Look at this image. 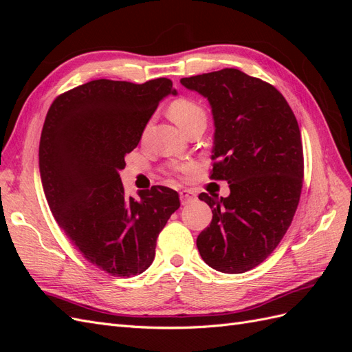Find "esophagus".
<instances>
[{"label": "esophagus", "instance_id": "obj_1", "mask_svg": "<svg viewBox=\"0 0 352 352\" xmlns=\"http://www.w3.org/2000/svg\"><path fill=\"white\" fill-rule=\"evenodd\" d=\"M179 197H180V202H182V206L189 204V202L195 201V198H197L194 190H190V189H182L179 192Z\"/></svg>", "mask_w": 352, "mask_h": 352}]
</instances>
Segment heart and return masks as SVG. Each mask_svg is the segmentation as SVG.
I'll return each instance as SVG.
<instances>
[{"label": "heart", "instance_id": "b5f03b06", "mask_svg": "<svg viewBox=\"0 0 352 352\" xmlns=\"http://www.w3.org/2000/svg\"><path fill=\"white\" fill-rule=\"evenodd\" d=\"M168 114L172 117L173 122L182 127L184 131H186L190 124H194L197 120L206 117L204 110H202L201 105L192 100L188 98H180L173 101L168 107ZM195 168V164L192 162H186V163H173L170 166V172L175 175H186L189 172H192Z\"/></svg>", "mask_w": 352, "mask_h": 352}]
</instances>
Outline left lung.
<instances>
[{
    "label": "left lung",
    "mask_w": 352,
    "mask_h": 352,
    "mask_svg": "<svg viewBox=\"0 0 352 352\" xmlns=\"http://www.w3.org/2000/svg\"><path fill=\"white\" fill-rule=\"evenodd\" d=\"M206 97L214 119L211 179L228 180L230 195L199 194L212 220L197 238L210 267L243 273L278 247L300 202L304 155L295 114L273 85L238 69L182 78Z\"/></svg>",
    "instance_id": "left-lung-1"
}]
</instances>
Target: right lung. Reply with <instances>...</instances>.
Here are the masks:
<instances>
[{"mask_svg": "<svg viewBox=\"0 0 352 352\" xmlns=\"http://www.w3.org/2000/svg\"><path fill=\"white\" fill-rule=\"evenodd\" d=\"M168 94L176 89L167 78L91 80L58 95L42 127L39 173L52 216L82 257L117 278L150 267L158 233L180 207L173 189L133 198L120 179L126 154Z\"/></svg>", "mask_w": 352, "mask_h": 352, "instance_id": "obj_1", "label": "right lung"}]
</instances>
